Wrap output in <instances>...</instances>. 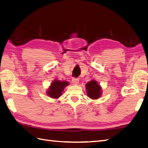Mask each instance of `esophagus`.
I'll return each mask as SVG.
<instances>
[{
	"mask_svg": "<svg viewBox=\"0 0 148 148\" xmlns=\"http://www.w3.org/2000/svg\"><path fill=\"white\" fill-rule=\"evenodd\" d=\"M72 83H73V85H78L79 84V80L78 78H72Z\"/></svg>",
	"mask_w": 148,
	"mask_h": 148,
	"instance_id": "obj_1",
	"label": "esophagus"
}]
</instances>
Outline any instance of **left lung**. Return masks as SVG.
I'll return each instance as SVG.
<instances>
[{
	"instance_id": "8db88e82",
	"label": "left lung",
	"mask_w": 148,
	"mask_h": 148,
	"mask_svg": "<svg viewBox=\"0 0 148 148\" xmlns=\"http://www.w3.org/2000/svg\"><path fill=\"white\" fill-rule=\"evenodd\" d=\"M86 92L87 96L93 100L99 99L102 94V86L95 80H92L86 85Z\"/></svg>"
}]
</instances>
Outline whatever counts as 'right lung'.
<instances>
[{
  "mask_svg": "<svg viewBox=\"0 0 148 148\" xmlns=\"http://www.w3.org/2000/svg\"><path fill=\"white\" fill-rule=\"evenodd\" d=\"M69 85L70 83L67 81L54 80L46 90V95L52 99H58L62 95L64 88Z\"/></svg>",
  "mask_w": 148,
  "mask_h": 148,
  "instance_id": "obj_1",
  "label": "right lung"
}]
</instances>
